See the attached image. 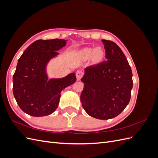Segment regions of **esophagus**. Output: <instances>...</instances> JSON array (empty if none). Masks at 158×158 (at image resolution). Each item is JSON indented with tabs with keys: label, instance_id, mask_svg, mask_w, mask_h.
Returning a JSON list of instances; mask_svg holds the SVG:
<instances>
[{
	"label": "esophagus",
	"instance_id": "obj_1",
	"mask_svg": "<svg viewBox=\"0 0 158 158\" xmlns=\"http://www.w3.org/2000/svg\"><path fill=\"white\" fill-rule=\"evenodd\" d=\"M76 78H77V80H80L83 76V73L82 71H77L76 73Z\"/></svg>",
	"mask_w": 158,
	"mask_h": 158
}]
</instances>
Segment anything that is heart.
Masks as SVG:
<instances>
[{
    "mask_svg": "<svg viewBox=\"0 0 158 158\" xmlns=\"http://www.w3.org/2000/svg\"><path fill=\"white\" fill-rule=\"evenodd\" d=\"M81 55L85 59H88L92 55L93 59L95 60H98L102 58L103 55V51L99 47L95 48V49L88 47V48H84L81 51Z\"/></svg>",
    "mask_w": 158,
    "mask_h": 158,
    "instance_id": "obj_1",
    "label": "heart"
}]
</instances>
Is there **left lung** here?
<instances>
[{"instance_id": "obj_1", "label": "left lung", "mask_w": 158, "mask_h": 158, "mask_svg": "<svg viewBox=\"0 0 158 158\" xmlns=\"http://www.w3.org/2000/svg\"><path fill=\"white\" fill-rule=\"evenodd\" d=\"M102 42L106 60L85 69L80 101L89 116L107 120L126 108L133 82L131 68L120 47L112 41Z\"/></svg>"}]
</instances>
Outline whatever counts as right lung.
Here are the masks:
<instances>
[{"mask_svg":"<svg viewBox=\"0 0 158 158\" xmlns=\"http://www.w3.org/2000/svg\"><path fill=\"white\" fill-rule=\"evenodd\" d=\"M66 40H37L23 52L13 76V94L22 111L33 117L53 113L59 103L61 91L73 84L75 73L61 78L49 79L47 66Z\"/></svg>","mask_w":158,"mask_h":158,"instance_id":"1","label":"right lung"}]
</instances>
